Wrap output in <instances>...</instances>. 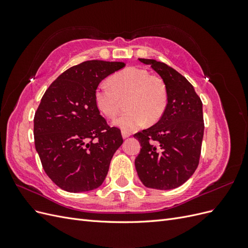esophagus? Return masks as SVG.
Returning a JSON list of instances; mask_svg holds the SVG:
<instances>
[{"instance_id":"34e87169","label":"esophagus","mask_w":248,"mask_h":248,"mask_svg":"<svg viewBox=\"0 0 248 248\" xmlns=\"http://www.w3.org/2000/svg\"><path fill=\"white\" fill-rule=\"evenodd\" d=\"M131 136V134L129 133V132H127V131H122V138L123 139H127V138H129Z\"/></svg>"}]
</instances>
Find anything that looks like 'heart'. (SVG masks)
Here are the masks:
<instances>
[{
    "mask_svg": "<svg viewBox=\"0 0 248 248\" xmlns=\"http://www.w3.org/2000/svg\"><path fill=\"white\" fill-rule=\"evenodd\" d=\"M103 81L95 90V103L108 118L117 116L127 98V110L112 124L124 131H133L148 121L156 123L168 106V90L164 81L146 69L129 67Z\"/></svg>",
    "mask_w": 248,
    "mask_h": 248,
    "instance_id": "heart-1",
    "label": "heart"
}]
</instances>
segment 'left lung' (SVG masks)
I'll use <instances>...</instances> for the list:
<instances>
[{
	"label": "left lung",
	"instance_id": "1",
	"mask_svg": "<svg viewBox=\"0 0 248 248\" xmlns=\"http://www.w3.org/2000/svg\"><path fill=\"white\" fill-rule=\"evenodd\" d=\"M139 60L164 81L168 106L155 125L134 134L141 147L134 164L148 188L174 189L199 166L204 136L202 103L190 82L171 67L152 59Z\"/></svg>",
	"mask_w": 248,
	"mask_h": 248
}]
</instances>
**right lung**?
I'll use <instances>...</instances> for the list:
<instances>
[{
    "instance_id": "right-lung-1",
    "label": "right lung",
    "mask_w": 248,
    "mask_h": 248,
    "mask_svg": "<svg viewBox=\"0 0 248 248\" xmlns=\"http://www.w3.org/2000/svg\"><path fill=\"white\" fill-rule=\"evenodd\" d=\"M125 65L99 60L82 62L63 72L42 97L34 117L35 148L44 171L63 190L98 188L123 144L120 129L109 127L100 115L95 90Z\"/></svg>"
}]
</instances>
